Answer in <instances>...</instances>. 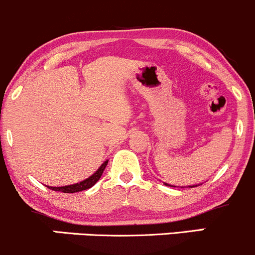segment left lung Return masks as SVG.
I'll return each mask as SVG.
<instances>
[{"instance_id":"8db88e82","label":"left lung","mask_w":255,"mask_h":255,"mask_svg":"<svg viewBox=\"0 0 255 255\" xmlns=\"http://www.w3.org/2000/svg\"><path fill=\"white\" fill-rule=\"evenodd\" d=\"M165 184V186H170V184H169V183H164ZM170 187H176V186H170ZM189 187H191V188H193V187H197V186H189ZM182 188H183V187H182Z\"/></svg>"}]
</instances>
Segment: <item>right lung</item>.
<instances>
[{
	"label": "right lung",
	"instance_id": "1",
	"mask_svg": "<svg viewBox=\"0 0 255 255\" xmlns=\"http://www.w3.org/2000/svg\"><path fill=\"white\" fill-rule=\"evenodd\" d=\"M107 164H108V160H105L103 164L99 166V169L95 172V174L91 175L89 178H86V180L81 181V182H79V183L69 184V186H63V187H50V186H46V187L52 189V191L63 192V193H75V192L85 191V189H89V188H91V187L95 186V184L97 183V181L101 178Z\"/></svg>",
	"mask_w": 255,
	"mask_h": 255
}]
</instances>
